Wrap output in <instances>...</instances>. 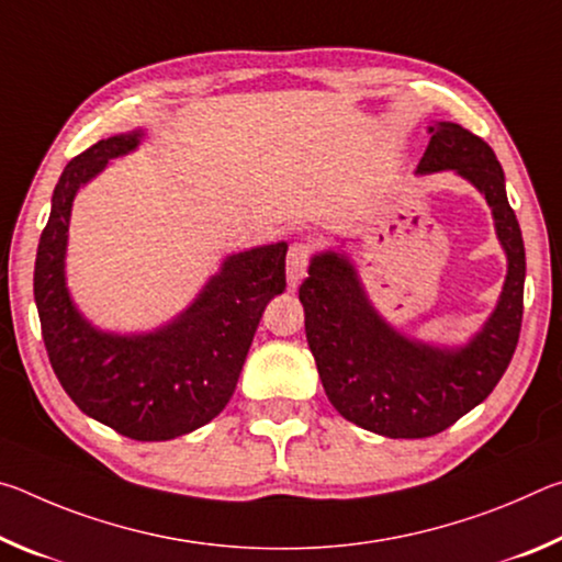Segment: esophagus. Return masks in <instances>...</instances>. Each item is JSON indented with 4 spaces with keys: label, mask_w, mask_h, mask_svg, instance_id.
Here are the masks:
<instances>
[{
    "label": "esophagus",
    "mask_w": 562,
    "mask_h": 562,
    "mask_svg": "<svg viewBox=\"0 0 562 562\" xmlns=\"http://www.w3.org/2000/svg\"><path fill=\"white\" fill-rule=\"evenodd\" d=\"M310 258L312 250L307 243H292L290 252H288V288H297V284L304 280L310 268Z\"/></svg>",
    "instance_id": "obj_1"
}]
</instances>
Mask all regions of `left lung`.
Here are the masks:
<instances>
[{"label": "left lung", "mask_w": 562, "mask_h": 562, "mask_svg": "<svg viewBox=\"0 0 562 562\" xmlns=\"http://www.w3.org/2000/svg\"><path fill=\"white\" fill-rule=\"evenodd\" d=\"M416 176L453 170L486 198L508 272L481 329L459 347L431 345L396 329L369 300L345 250L312 255L300 284L304 331L331 406L389 439H426L486 398L518 345L526 247L508 205L506 176L486 140L459 123L434 121Z\"/></svg>", "instance_id": "left-lung-1"}]
</instances>
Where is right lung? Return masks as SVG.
I'll list each match as a JSON object with an SVG mask.
<instances>
[{"mask_svg":"<svg viewBox=\"0 0 562 562\" xmlns=\"http://www.w3.org/2000/svg\"><path fill=\"white\" fill-rule=\"evenodd\" d=\"M144 138V128L119 133L64 168L36 250L34 300L46 355L71 402L128 439L168 441L201 429L231 402L262 312L284 290L288 243L227 255L195 300L156 329L91 325L66 284L74 198Z\"/></svg>","mask_w":562,"mask_h":562,"instance_id":"add662e5","label":"right lung"}]
</instances>
